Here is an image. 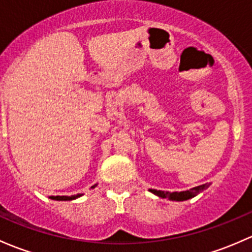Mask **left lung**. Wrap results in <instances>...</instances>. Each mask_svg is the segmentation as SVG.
<instances>
[{
    "label": "left lung",
    "mask_w": 252,
    "mask_h": 252,
    "mask_svg": "<svg viewBox=\"0 0 252 252\" xmlns=\"http://www.w3.org/2000/svg\"><path fill=\"white\" fill-rule=\"evenodd\" d=\"M209 186H210V184H204V185H200V186L194 187V189H190L189 190H182V192H164V190H158V189H150L148 190L159 198H168L169 200L184 202V200L190 199V198L198 195L200 192H203L204 189H208Z\"/></svg>",
    "instance_id": "obj_1"
}]
</instances>
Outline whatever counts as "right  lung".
I'll return each mask as SVG.
<instances>
[{
    "instance_id": "right-lung-1",
    "label": "right lung",
    "mask_w": 252,
    "mask_h": 252,
    "mask_svg": "<svg viewBox=\"0 0 252 252\" xmlns=\"http://www.w3.org/2000/svg\"><path fill=\"white\" fill-rule=\"evenodd\" d=\"M97 186V184H95V185H93V186L91 187V189H95V187ZM82 195H83V193H78V194H75V195H50V199H53V200H75V199H77V198H79V197H82Z\"/></svg>"
}]
</instances>
